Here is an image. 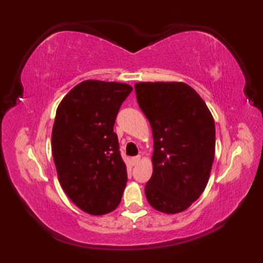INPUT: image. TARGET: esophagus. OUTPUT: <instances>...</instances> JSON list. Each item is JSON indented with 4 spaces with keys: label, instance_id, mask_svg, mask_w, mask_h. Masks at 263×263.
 <instances>
[{
    "label": "esophagus",
    "instance_id": "esophagus-1",
    "mask_svg": "<svg viewBox=\"0 0 263 263\" xmlns=\"http://www.w3.org/2000/svg\"><path fill=\"white\" fill-rule=\"evenodd\" d=\"M139 161H140V157H139V155H137V157H133V158L131 159L132 164H137Z\"/></svg>",
    "mask_w": 263,
    "mask_h": 263
}]
</instances>
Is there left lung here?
<instances>
[{"instance_id":"1","label":"left lung","mask_w":263,"mask_h":263,"mask_svg":"<svg viewBox=\"0 0 263 263\" xmlns=\"http://www.w3.org/2000/svg\"><path fill=\"white\" fill-rule=\"evenodd\" d=\"M135 89L154 140L146 198L160 212H182L208 184L215 159V121L202 97L183 82H139Z\"/></svg>"}]
</instances>
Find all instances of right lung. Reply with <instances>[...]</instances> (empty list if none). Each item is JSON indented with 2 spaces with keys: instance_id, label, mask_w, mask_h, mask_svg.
<instances>
[{
  "instance_id": "obj_1",
  "label": "right lung",
  "mask_w": 263,
  "mask_h": 263,
  "mask_svg": "<svg viewBox=\"0 0 263 263\" xmlns=\"http://www.w3.org/2000/svg\"><path fill=\"white\" fill-rule=\"evenodd\" d=\"M132 91L126 83L87 80L66 95L57 109L52 154L62 189L89 215L114 211L127 182L114 125Z\"/></svg>"
}]
</instances>
